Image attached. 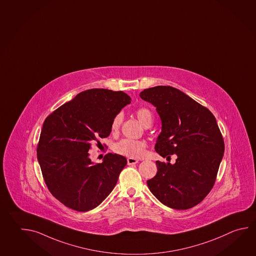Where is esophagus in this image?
<instances>
[{"instance_id":"34e87169","label":"esophagus","mask_w":256,"mask_h":256,"mask_svg":"<svg viewBox=\"0 0 256 256\" xmlns=\"http://www.w3.org/2000/svg\"><path fill=\"white\" fill-rule=\"evenodd\" d=\"M126 160H128V165H135L138 162V160L134 158H128Z\"/></svg>"}]
</instances>
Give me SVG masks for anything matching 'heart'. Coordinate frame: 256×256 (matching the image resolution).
Segmentation results:
<instances>
[{
	"mask_svg": "<svg viewBox=\"0 0 256 256\" xmlns=\"http://www.w3.org/2000/svg\"><path fill=\"white\" fill-rule=\"evenodd\" d=\"M135 114L138 121L144 126L148 123H152V112L146 108H140L136 110ZM122 120H123V116L120 113L114 116L110 126L112 133H116L120 130ZM145 150H146V142L138 140L124 138L116 143L114 146V152L116 153L123 156H130V158H140L145 154Z\"/></svg>",
	"mask_w": 256,
	"mask_h": 256,
	"instance_id": "1",
	"label": "heart"
}]
</instances>
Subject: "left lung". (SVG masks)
<instances>
[{"mask_svg": "<svg viewBox=\"0 0 256 256\" xmlns=\"http://www.w3.org/2000/svg\"><path fill=\"white\" fill-rule=\"evenodd\" d=\"M140 96L160 116L155 150L163 158L177 156L174 164L156 160L158 172L148 187L170 208H192L214 187L224 156V141L216 120L207 108L172 86L144 89Z\"/></svg>", "mask_w": 256, "mask_h": 256, "instance_id": "1", "label": "left lung"}]
</instances>
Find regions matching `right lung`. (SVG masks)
<instances>
[{"label": "right lung", "instance_id": "1", "mask_svg": "<svg viewBox=\"0 0 256 256\" xmlns=\"http://www.w3.org/2000/svg\"><path fill=\"white\" fill-rule=\"evenodd\" d=\"M130 96L122 91H83L47 116L37 145V160L49 192L70 209L88 212L115 188L125 156L108 153L94 164L89 150L110 136L111 122Z\"/></svg>", "mask_w": 256, "mask_h": 256}]
</instances>
